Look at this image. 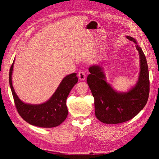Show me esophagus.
<instances>
[{
  "label": "esophagus",
  "mask_w": 159,
  "mask_h": 159,
  "mask_svg": "<svg viewBox=\"0 0 159 159\" xmlns=\"http://www.w3.org/2000/svg\"><path fill=\"white\" fill-rule=\"evenodd\" d=\"M78 78H79V80H81V81H84L85 80V78H86V75H85V74L84 73V71H80L78 73Z\"/></svg>",
  "instance_id": "1"
}]
</instances>
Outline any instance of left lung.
I'll use <instances>...</instances> for the list:
<instances>
[{
  "label": "left lung",
  "mask_w": 159,
  "mask_h": 159,
  "mask_svg": "<svg viewBox=\"0 0 159 159\" xmlns=\"http://www.w3.org/2000/svg\"><path fill=\"white\" fill-rule=\"evenodd\" d=\"M130 40L136 43L131 36ZM140 56L141 71L137 84L127 93H118L105 81V77L99 66L89 68L87 82L94 98L95 114L100 121L117 124L129 121L141 111L148 101L150 90L148 69L146 57L140 47L136 46Z\"/></svg>",
  "instance_id": "left-lung-1"
}]
</instances>
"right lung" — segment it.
<instances>
[{"label": "right lung", "mask_w": 159, "mask_h": 159, "mask_svg": "<svg viewBox=\"0 0 159 159\" xmlns=\"http://www.w3.org/2000/svg\"><path fill=\"white\" fill-rule=\"evenodd\" d=\"M14 61L9 72V83L14 104L20 117L27 123L40 127H54L63 123L68 114L66 103L67 98L72 88L78 81L76 73L66 76L55 93L46 103L40 105L26 104L18 98L13 88L12 73Z\"/></svg>", "instance_id": "right-lung-1"}]
</instances>
